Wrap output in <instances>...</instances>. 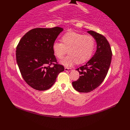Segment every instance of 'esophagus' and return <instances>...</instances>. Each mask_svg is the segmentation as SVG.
Returning <instances> with one entry per match:
<instances>
[{"instance_id": "obj_1", "label": "esophagus", "mask_w": 130, "mask_h": 130, "mask_svg": "<svg viewBox=\"0 0 130 130\" xmlns=\"http://www.w3.org/2000/svg\"><path fill=\"white\" fill-rule=\"evenodd\" d=\"M71 68H67V67H65V70L66 71H71Z\"/></svg>"}]
</instances>
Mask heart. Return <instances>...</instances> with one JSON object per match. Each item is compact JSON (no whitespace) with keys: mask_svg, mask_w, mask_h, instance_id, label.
I'll return each instance as SVG.
<instances>
[{"mask_svg":"<svg viewBox=\"0 0 130 130\" xmlns=\"http://www.w3.org/2000/svg\"><path fill=\"white\" fill-rule=\"evenodd\" d=\"M61 42H55L52 50L58 59H61L68 50L69 55L61 61V63L67 67H70L76 62L82 63L87 61L92 56L96 43L92 36L74 32L63 35Z\"/></svg>","mask_w":130,"mask_h":130,"instance_id":"obj_1","label":"heart"}]
</instances>
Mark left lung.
Listing matches in <instances>:
<instances>
[{
	"label": "left lung",
	"mask_w": 130,
	"mask_h": 130,
	"mask_svg": "<svg viewBox=\"0 0 130 130\" xmlns=\"http://www.w3.org/2000/svg\"><path fill=\"white\" fill-rule=\"evenodd\" d=\"M88 33L95 38L97 46L92 59L77 69L80 76L72 82L74 89L82 93L90 92L101 84L108 71L112 56L111 46L104 36L93 31Z\"/></svg>",
	"instance_id": "left-lung-1"
}]
</instances>
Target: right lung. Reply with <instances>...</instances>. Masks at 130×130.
<instances>
[{"label":"right lung","instance_id":"add662e5","mask_svg":"<svg viewBox=\"0 0 130 130\" xmlns=\"http://www.w3.org/2000/svg\"><path fill=\"white\" fill-rule=\"evenodd\" d=\"M63 28H36L24 35L16 48V60L27 84L38 90L50 89L64 67L59 64L52 45ZM53 65V67L51 65Z\"/></svg>","mask_w":130,"mask_h":130}]
</instances>
